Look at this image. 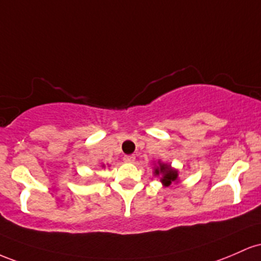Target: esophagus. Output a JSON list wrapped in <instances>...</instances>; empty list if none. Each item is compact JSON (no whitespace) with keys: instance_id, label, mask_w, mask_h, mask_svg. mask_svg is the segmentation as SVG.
Listing matches in <instances>:
<instances>
[{"instance_id":"1","label":"esophagus","mask_w":261,"mask_h":261,"mask_svg":"<svg viewBox=\"0 0 261 261\" xmlns=\"http://www.w3.org/2000/svg\"><path fill=\"white\" fill-rule=\"evenodd\" d=\"M123 160H124L125 163H134L136 156H134V155H124V156H123Z\"/></svg>"}]
</instances>
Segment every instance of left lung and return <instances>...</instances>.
I'll use <instances>...</instances> for the list:
<instances>
[{"instance_id":"8db88e82","label":"left lung","mask_w":261,"mask_h":261,"mask_svg":"<svg viewBox=\"0 0 261 261\" xmlns=\"http://www.w3.org/2000/svg\"><path fill=\"white\" fill-rule=\"evenodd\" d=\"M155 174L159 175L163 174L164 177L162 178V182L164 185L169 186L172 181H175L177 178V171L170 169L169 165H165V164H160L159 168L155 169Z\"/></svg>"}]
</instances>
